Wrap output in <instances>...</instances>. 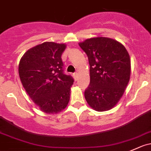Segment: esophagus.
Instances as JSON below:
<instances>
[{"instance_id": "obj_1", "label": "esophagus", "mask_w": 151, "mask_h": 151, "mask_svg": "<svg viewBox=\"0 0 151 151\" xmlns=\"http://www.w3.org/2000/svg\"><path fill=\"white\" fill-rule=\"evenodd\" d=\"M73 77H74V80H77V77H78V74H77V73H74V74H73Z\"/></svg>"}]
</instances>
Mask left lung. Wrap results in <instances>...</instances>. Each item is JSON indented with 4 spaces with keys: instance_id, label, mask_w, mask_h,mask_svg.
I'll use <instances>...</instances> for the list:
<instances>
[{
    "instance_id": "obj_1",
    "label": "left lung",
    "mask_w": 151,
    "mask_h": 151,
    "mask_svg": "<svg viewBox=\"0 0 151 151\" xmlns=\"http://www.w3.org/2000/svg\"><path fill=\"white\" fill-rule=\"evenodd\" d=\"M90 65V84L85 91L88 105L105 111L116 105L131 75V60L125 46L108 37H93L79 43Z\"/></svg>"
}]
</instances>
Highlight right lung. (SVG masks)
I'll return each mask as SVG.
<instances>
[{
    "instance_id": "obj_1",
    "label": "right lung",
    "mask_w": 151,
    "mask_h": 151,
    "mask_svg": "<svg viewBox=\"0 0 151 151\" xmlns=\"http://www.w3.org/2000/svg\"><path fill=\"white\" fill-rule=\"evenodd\" d=\"M65 44L45 42L29 49L20 60V81L33 102L46 114L63 111L70 99L74 79L64 74Z\"/></svg>"
}]
</instances>
